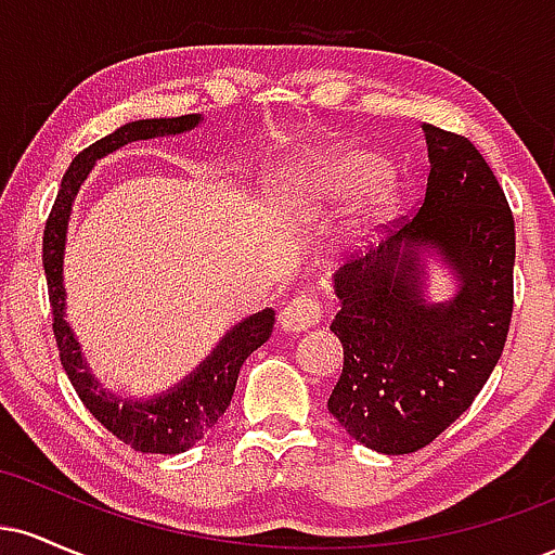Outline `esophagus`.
<instances>
[{
  "label": "esophagus",
  "instance_id": "obj_1",
  "mask_svg": "<svg viewBox=\"0 0 555 555\" xmlns=\"http://www.w3.org/2000/svg\"><path fill=\"white\" fill-rule=\"evenodd\" d=\"M321 321V302L310 295H299L284 305L279 313V326L289 334H302Z\"/></svg>",
  "mask_w": 555,
  "mask_h": 555
}]
</instances>
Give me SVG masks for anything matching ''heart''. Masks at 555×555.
Returning a JSON list of instances; mask_svg holds the SVG:
<instances>
[{"label":"heart","mask_w":555,"mask_h":555,"mask_svg":"<svg viewBox=\"0 0 555 555\" xmlns=\"http://www.w3.org/2000/svg\"><path fill=\"white\" fill-rule=\"evenodd\" d=\"M271 193L299 203L305 211H331L352 197L344 214V234L371 242L401 219L406 206L404 184L386 169L378 151L360 143L315 145L269 164Z\"/></svg>","instance_id":"b5f03b06"}]
</instances>
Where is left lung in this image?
I'll use <instances>...</instances> for the list:
<instances>
[{
    "instance_id": "8db88e82",
    "label": "left lung",
    "mask_w": 555,
    "mask_h": 555,
    "mask_svg": "<svg viewBox=\"0 0 555 555\" xmlns=\"http://www.w3.org/2000/svg\"><path fill=\"white\" fill-rule=\"evenodd\" d=\"M428 188L417 216L334 273L344 347L328 412L354 441L412 454L473 404L493 373L514 308V219L467 138L423 125ZM443 268L455 289L427 295Z\"/></svg>"
}]
</instances>
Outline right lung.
Masks as SVG:
<instances>
[{"label":"right lung","mask_w":555,"mask_h":555,"mask_svg":"<svg viewBox=\"0 0 555 555\" xmlns=\"http://www.w3.org/2000/svg\"><path fill=\"white\" fill-rule=\"evenodd\" d=\"M203 122V114H184V117H156L135 119L114 130L112 135L95 140L86 151L73 158L69 169L62 177V190L56 193L54 208L49 214L47 232H43V271H47L49 302L54 313V336L60 347V360L65 367L69 384L86 410L114 433L119 441L132 446L143 454H182L195 446L224 415L232 401L234 386L242 362L250 358L260 344L269 341L276 313L271 308L242 318L221 336L206 360L190 371L180 384L169 386L167 391L154 393L149 399L119 397L101 384L86 360L78 336L67 323V292H65V245L67 227L73 216V203L78 197L80 184L88 180L95 162L114 151L125 149L127 143L151 138L182 135L195 130Z\"/></svg>","instance_id":"right-lung-1"}]
</instances>
